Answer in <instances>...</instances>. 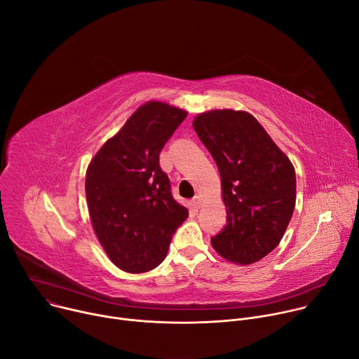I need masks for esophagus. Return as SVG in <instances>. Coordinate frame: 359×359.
<instances>
[{
    "mask_svg": "<svg viewBox=\"0 0 359 359\" xmlns=\"http://www.w3.org/2000/svg\"><path fill=\"white\" fill-rule=\"evenodd\" d=\"M191 204H192V207H195V208H200V207L203 205V198H201V195H195V196L192 198Z\"/></svg>",
    "mask_w": 359,
    "mask_h": 359,
    "instance_id": "obj_1",
    "label": "esophagus"
}]
</instances>
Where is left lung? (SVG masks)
I'll list each match as a JSON object with an SVG mask.
<instances>
[{"label": "left lung", "instance_id": "8db88e82", "mask_svg": "<svg viewBox=\"0 0 359 359\" xmlns=\"http://www.w3.org/2000/svg\"><path fill=\"white\" fill-rule=\"evenodd\" d=\"M194 128L218 167L226 208V225L211 244L228 261L254 264L280 244L287 231L295 208V170L245 111L200 114Z\"/></svg>", "mask_w": 359, "mask_h": 359}]
</instances>
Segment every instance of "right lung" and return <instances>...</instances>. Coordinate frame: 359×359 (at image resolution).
Returning <instances> with one entry per match:
<instances>
[{"instance_id":"add662e5","label":"right lung","mask_w":359,"mask_h":359,"mask_svg":"<svg viewBox=\"0 0 359 359\" xmlns=\"http://www.w3.org/2000/svg\"><path fill=\"white\" fill-rule=\"evenodd\" d=\"M185 118V111L168 104H144L101 147L87 170L93 226L119 269L140 273L156 268L188 217L159 167V152Z\"/></svg>"}]
</instances>
